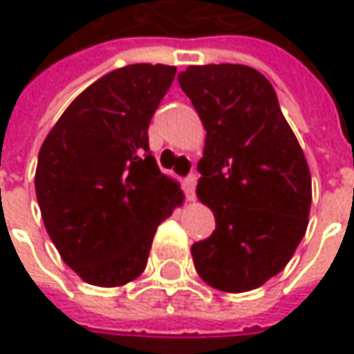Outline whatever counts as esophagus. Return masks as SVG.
<instances>
[{
    "mask_svg": "<svg viewBox=\"0 0 354 354\" xmlns=\"http://www.w3.org/2000/svg\"><path fill=\"white\" fill-rule=\"evenodd\" d=\"M182 186H184L186 198H188V201H194V188H196V174H190V176L184 178Z\"/></svg>",
    "mask_w": 354,
    "mask_h": 354,
    "instance_id": "obj_1",
    "label": "esophagus"
}]
</instances>
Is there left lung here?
<instances>
[{
	"mask_svg": "<svg viewBox=\"0 0 354 354\" xmlns=\"http://www.w3.org/2000/svg\"><path fill=\"white\" fill-rule=\"evenodd\" d=\"M207 131L196 196L215 215L192 244L198 277L244 293L279 274L306 236L312 176L270 82L248 65H190L178 75Z\"/></svg>",
	"mask_w": 354,
	"mask_h": 354,
	"instance_id": "obj_1",
	"label": "left lung"
}]
</instances>
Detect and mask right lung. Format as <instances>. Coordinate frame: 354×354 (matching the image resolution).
Here are the masks:
<instances>
[{
	"label": "right lung",
	"mask_w": 354,
	"mask_h": 354,
	"mask_svg": "<svg viewBox=\"0 0 354 354\" xmlns=\"http://www.w3.org/2000/svg\"><path fill=\"white\" fill-rule=\"evenodd\" d=\"M176 75L137 63L86 88L48 131L35 188L48 238L63 262L96 287L135 281L158 225L184 203L149 151V120Z\"/></svg>",
	"instance_id": "1"
}]
</instances>
